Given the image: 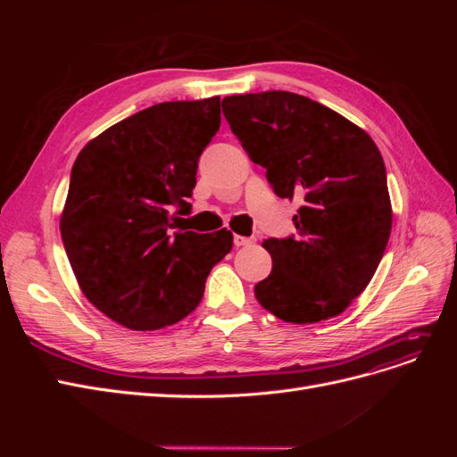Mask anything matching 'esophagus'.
<instances>
[{
    "mask_svg": "<svg viewBox=\"0 0 457 457\" xmlns=\"http://www.w3.org/2000/svg\"><path fill=\"white\" fill-rule=\"evenodd\" d=\"M255 242V238L253 237H240V234H237V237H234V245H250V244H253Z\"/></svg>",
    "mask_w": 457,
    "mask_h": 457,
    "instance_id": "34e87169",
    "label": "esophagus"
}]
</instances>
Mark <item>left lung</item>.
<instances>
[{
    "label": "left lung",
    "mask_w": 457,
    "mask_h": 457,
    "mask_svg": "<svg viewBox=\"0 0 457 457\" xmlns=\"http://www.w3.org/2000/svg\"><path fill=\"white\" fill-rule=\"evenodd\" d=\"M220 106L274 195L303 200L295 237L262 242L272 270L255 286L261 307L294 324L341 314L370 284L391 237L379 148L347 118L297 93L232 95Z\"/></svg>",
    "instance_id": "obj_1"
}]
</instances>
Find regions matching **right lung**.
Returning a JSON list of instances; mask_svg holds the SVG:
<instances>
[{
  "label": "right lung",
  "instance_id": "add662e5",
  "mask_svg": "<svg viewBox=\"0 0 457 457\" xmlns=\"http://www.w3.org/2000/svg\"><path fill=\"white\" fill-rule=\"evenodd\" d=\"M219 106L212 96L145 108L103 131L74 162L61 217L64 250L84 295L129 329L183 320L232 250L227 228L171 230L192 207L187 200L219 131Z\"/></svg>",
  "mask_w": 457,
  "mask_h": 457
}]
</instances>
